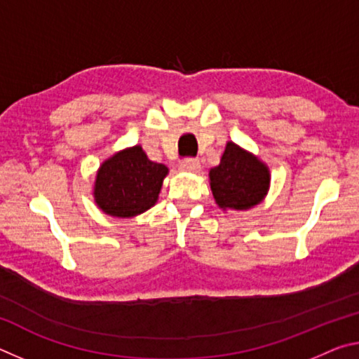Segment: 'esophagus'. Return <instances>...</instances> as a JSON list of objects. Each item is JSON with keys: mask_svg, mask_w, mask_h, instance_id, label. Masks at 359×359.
<instances>
[{"mask_svg": "<svg viewBox=\"0 0 359 359\" xmlns=\"http://www.w3.org/2000/svg\"><path fill=\"white\" fill-rule=\"evenodd\" d=\"M199 166L201 165H199L198 158H185V160L179 165L182 171H185V172H198Z\"/></svg>", "mask_w": 359, "mask_h": 359, "instance_id": "1", "label": "esophagus"}]
</instances>
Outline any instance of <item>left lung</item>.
I'll return each instance as SVG.
<instances>
[{
    "mask_svg": "<svg viewBox=\"0 0 359 359\" xmlns=\"http://www.w3.org/2000/svg\"><path fill=\"white\" fill-rule=\"evenodd\" d=\"M209 179L218 208L247 210L264 199L271 174L269 168L250 151L228 142L220 165L210 169Z\"/></svg>",
    "mask_w": 359,
    "mask_h": 359,
    "instance_id": "1",
    "label": "left lung"
}]
</instances>
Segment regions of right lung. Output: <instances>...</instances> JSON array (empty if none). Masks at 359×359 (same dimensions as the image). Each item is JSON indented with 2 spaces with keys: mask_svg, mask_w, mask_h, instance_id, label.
Wrapping results in <instances>:
<instances>
[{
  "mask_svg": "<svg viewBox=\"0 0 359 359\" xmlns=\"http://www.w3.org/2000/svg\"><path fill=\"white\" fill-rule=\"evenodd\" d=\"M168 168L150 161L141 145L125 149L102 163L96 172L93 196L107 215L130 218L154 208Z\"/></svg>",
  "mask_w": 359,
  "mask_h": 359,
  "instance_id": "right-lung-1",
  "label": "right lung"
}]
</instances>
